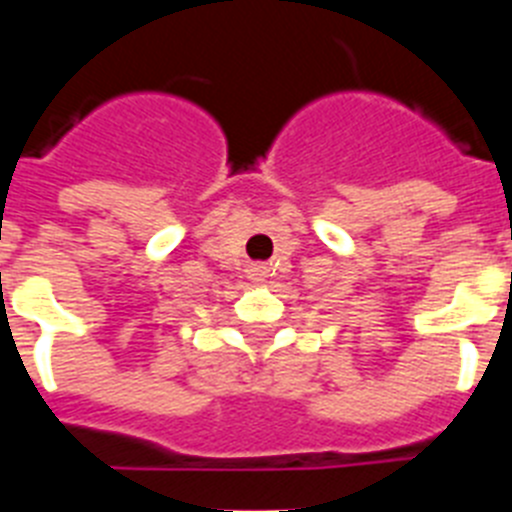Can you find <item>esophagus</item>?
Here are the masks:
<instances>
[{
    "instance_id": "1",
    "label": "esophagus",
    "mask_w": 512,
    "mask_h": 512,
    "mask_svg": "<svg viewBox=\"0 0 512 512\" xmlns=\"http://www.w3.org/2000/svg\"><path fill=\"white\" fill-rule=\"evenodd\" d=\"M266 274H269V266H266V264H251V266H248V279H253V282H264Z\"/></svg>"
}]
</instances>
